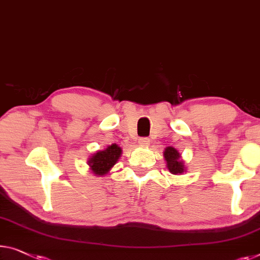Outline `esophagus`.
I'll return each mask as SVG.
<instances>
[{
	"label": "esophagus",
	"mask_w": 260,
	"mask_h": 260,
	"mask_svg": "<svg viewBox=\"0 0 260 260\" xmlns=\"http://www.w3.org/2000/svg\"><path fill=\"white\" fill-rule=\"evenodd\" d=\"M150 140L148 138H140L139 139V145L142 146V147H146V146H149Z\"/></svg>",
	"instance_id": "esophagus-1"
}]
</instances>
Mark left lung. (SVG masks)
<instances>
[{
  "mask_svg": "<svg viewBox=\"0 0 260 260\" xmlns=\"http://www.w3.org/2000/svg\"><path fill=\"white\" fill-rule=\"evenodd\" d=\"M165 160L167 162V168L174 175H181L185 172L183 161L181 160V155L174 147H167L164 152Z\"/></svg>",
  "mask_w": 260,
  "mask_h": 260,
  "instance_id": "8db88e82",
  "label": "left lung"
}]
</instances>
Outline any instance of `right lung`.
Instances as JSON below:
<instances>
[{
    "label": "right lung",
    "instance_id": "right-lung-1",
    "mask_svg": "<svg viewBox=\"0 0 260 260\" xmlns=\"http://www.w3.org/2000/svg\"><path fill=\"white\" fill-rule=\"evenodd\" d=\"M121 148L114 143V145L107 146L104 150H98L93 154L87 164L94 175L104 176L117 164L119 157L121 156Z\"/></svg>",
    "mask_w": 260,
    "mask_h": 260
}]
</instances>
